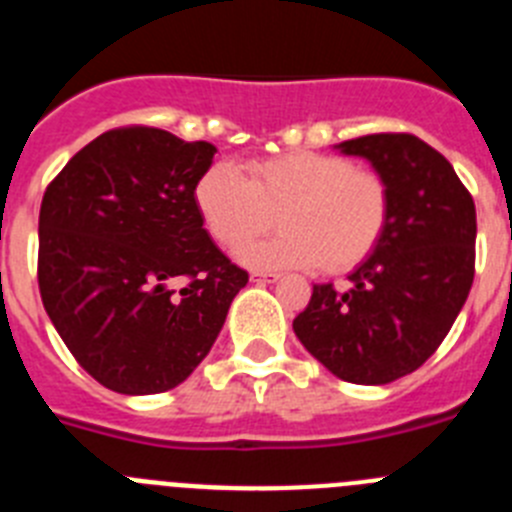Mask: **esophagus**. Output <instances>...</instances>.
I'll return each instance as SVG.
<instances>
[{
    "label": "esophagus",
    "mask_w": 512,
    "mask_h": 512,
    "mask_svg": "<svg viewBox=\"0 0 512 512\" xmlns=\"http://www.w3.org/2000/svg\"><path fill=\"white\" fill-rule=\"evenodd\" d=\"M279 274H271V271H253L251 274V282L256 284H277L279 282Z\"/></svg>",
    "instance_id": "1"
}]
</instances>
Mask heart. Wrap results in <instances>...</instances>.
Listing matches in <instances>:
<instances>
[{"label":"heart","instance_id":"heart-1","mask_svg":"<svg viewBox=\"0 0 512 512\" xmlns=\"http://www.w3.org/2000/svg\"><path fill=\"white\" fill-rule=\"evenodd\" d=\"M194 200L210 235L228 251L265 232L277 214L283 233L241 251L243 264L266 271L354 269L377 248L390 217V192L377 171L315 151L256 161L248 176L230 164L212 166Z\"/></svg>","mask_w":512,"mask_h":512}]
</instances>
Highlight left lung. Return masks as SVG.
I'll list each match as a JSON object with an SVG mask.
<instances>
[{
  "label": "left lung",
  "mask_w": 512,
  "mask_h": 512,
  "mask_svg": "<svg viewBox=\"0 0 512 512\" xmlns=\"http://www.w3.org/2000/svg\"><path fill=\"white\" fill-rule=\"evenodd\" d=\"M390 192L387 228L343 292L312 284L295 336L330 374L354 384H390L441 346L474 279L477 212L454 166L408 133L343 140Z\"/></svg>",
  "instance_id": "obj_1"
}]
</instances>
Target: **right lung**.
<instances>
[{"instance_id": "obj_1", "label": "right lung", "mask_w": 512, "mask_h": 512, "mask_svg": "<svg viewBox=\"0 0 512 512\" xmlns=\"http://www.w3.org/2000/svg\"><path fill=\"white\" fill-rule=\"evenodd\" d=\"M217 148L120 128L45 189L38 284L58 336L120 395L174 390L210 354L248 274L210 233L194 189ZM192 278L179 293L173 282Z\"/></svg>"}]
</instances>
